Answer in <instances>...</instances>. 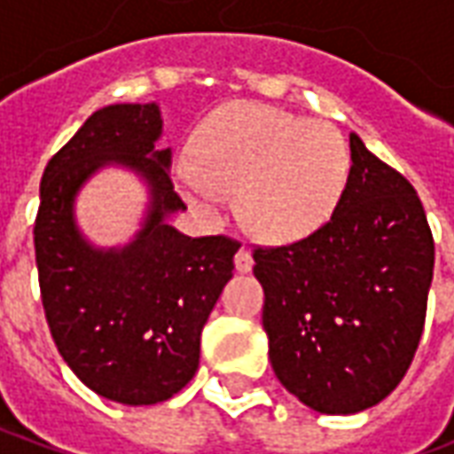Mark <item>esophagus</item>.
<instances>
[{
  "label": "esophagus",
  "mask_w": 454,
  "mask_h": 454,
  "mask_svg": "<svg viewBox=\"0 0 454 454\" xmlns=\"http://www.w3.org/2000/svg\"><path fill=\"white\" fill-rule=\"evenodd\" d=\"M253 265H255V262H253V255L247 253L246 247H240V250L236 253V270H238V272H250V270H253Z\"/></svg>",
  "instance_id": "34e87169"
}]
</instances>
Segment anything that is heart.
<instances>
[{"label":"heart","instance_id":"b5f03b06","mask_svg":"<svg viewBox=\"0 0 454 454\" xmlns=\"http://www.w3.org/2000/svg\"><path fill=\"white\" fill-rule=\"evenodd\" d=\"M350 172V153L331 123L306 121L265 104L218 109L197 136V160L182 158L175 177L207 214L221 189L238 192V214L267 243H294L328 223Z\"/></svg>","mask_w":454,"mask_h":454}]
</instances>
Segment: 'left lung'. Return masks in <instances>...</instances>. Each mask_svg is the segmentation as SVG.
I'll list each match as a JSON object with an SVG mask.
<instances>
[{"mask_svg":"<svg viewBox=\"0 0 454 454\" xmlns=\"http://www.w3.org/2000/svg\"><path fill=\"white\" fill-rule=\"evenodd\" d=\"M350 175L309 238L255 247L277 380L309 409L357 413L399 387L419 348L435 243L416 189L350 133Z\"/></svg>","mask_w":454,"mask_h":454,"instance_id":"left-lung-1","label":"left lung"}]
</instances>
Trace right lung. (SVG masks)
Segmentation results:
<instances>
[{
    "instance_id": "add662e5",
    "label": "right lung",
    "mask_w": 454,
    "mask_h": 454,
    "mask_svg": "<svg viewBox=\"0 0 454 454\" xmlns=\"http://www.w3.org/2000/svg\"><path fill=\"white\" fill-rule=\"evenodd\" d=\"M158 104L94 112L55 153L41 179L34 243L45 321L58 352L109 401L150 406L172 399L199 367L201 328L240 243L189 238L168 216L184 211L169 179L172 153L158 150ZM121 164L149 184L146 221L123 248H94L74 221V197L97 168Z\"/></svg>"
}]
</instances>
